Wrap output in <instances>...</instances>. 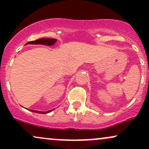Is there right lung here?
<instances>
[{"instance_id":"add662e5","label":"right lung","mask_w":149,"mask_h":149,"mask_svg":"<svg viewBox=\"0 0 149 149\" xmlns=\"http://www.w3.org/2000/svg\"><path fill=\"white\" fill-rule=\"evenodd\" d=\"M57 42V40L54 38H40L38 39V40H33V41H30L27 42L26 45L27 44H34V45H53L55 42ZM54 110V109H52V110L42 112V111H34V110H29L32 112H36V113H49L52 111Z\"/></svg>"}]
</instances>
